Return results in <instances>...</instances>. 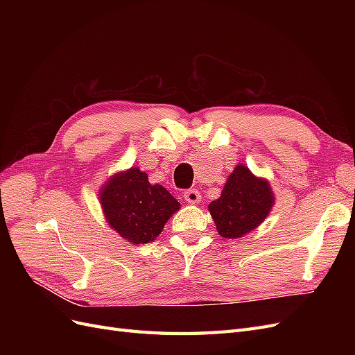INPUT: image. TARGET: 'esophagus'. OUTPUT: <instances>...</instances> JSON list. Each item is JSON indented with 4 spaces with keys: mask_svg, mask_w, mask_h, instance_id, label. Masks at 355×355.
<instances>
[{
    "mask_svg": "<svg viewBox=\"0 0 355 355\" xmlns=\"http://www.w3.org/2000/svg\"><path fill=\"white\" fill-rule=\"evenodd\" d=\"M184 197H185L187 202H189V204H198L201 201V196L197 189H188Z\"/></svg>",
    "mask_w": 355,
    "mask_h": 355,
    "instance_id": "1",
    "label": "esophagus"
}]
</instances>
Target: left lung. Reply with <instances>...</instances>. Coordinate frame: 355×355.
Masks as SVG:
<instances>
[{"label": "left lung", "mask_w": 355, "mask_h": 355, "mask_svg": "<svg viewBox=\"0 0 355 355\" xmlns=\"http://www.w3.org/2000/svg\"><path fill=\"white\" fill-rule=\"evenodd\" d=\"M275 196L270 180L257 178L244 164H237L218 200L209 204L211 219L223 239H241L270 216Z\"/></svg>", "instance_id": "left-lung-1"}]
</instances>
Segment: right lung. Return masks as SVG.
Returning a JSON list of instances; mask_svg holds the SVG:
<instances>
[{"mask_svg":"<svg viewBox=\"0 0 355 355\" xmlns=\"http://www.w3.org/2000/svg\"><path fill=\"white\" fill-rule=\"evenodd\" d=\"M106 223L130 244L154 241L166 222L180 209V202L137 167L114 173L99 189Z\"/></svg>","mask_w":355,"mask_h":355,"instance_id":"obj_1","label":"right lung"}]
</instances>
